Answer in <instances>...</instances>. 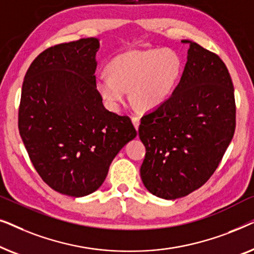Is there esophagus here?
<instances>
[{"instance_id":"obj_1","label":"esophagus","mask_w":254,"mask_h":254,"mask_svg":"<svg viewBox=\"0 0 254 254\" xmlns=\"http://www.w3.org/2000/svg\"><path fill=\"white\" fill-rule=\"evenodd\" d=\"M131 121H133V125L135 127V129H138V125H140V119H138V117H133L131 118Z\"/></svg>"}]
</instances>
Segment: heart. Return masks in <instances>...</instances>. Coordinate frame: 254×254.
I'll return each mask as SVG.
<instances>
[{
  "mask_svg": "<svg viewBox=\"0 0 254 254\" xmlns=\"http://www.w3.org/2000/svg\"><path fill=\"white\" fill-rule=\"evenodd\" d=\"M183 70L182 58L171 48L130 51L110 62V74H97L95 86L110 109L117 110L129 90L135 109L150 111L172 96Z\"/></svg>",
  "mask_w": 254,
  "mask_h": 254,
  "instance_id": "1",
  "label": "heart"
}]
</instances>
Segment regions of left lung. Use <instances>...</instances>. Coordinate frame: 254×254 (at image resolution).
I'll return each mask as SVG.
<instances>
[{
	"label": "left lung",
	"instance_id": "1",
	"mask_svg": "<svg viewBox=\"0 0 254 254\" xmlns=\"http://www.w3.org/2000/svg\"><path fill=\"white\" fill-rule=\"evenodd\" d=\"M175 92L141 118L145 147L141 178L154 195L175 200L207 183L220 165L236 128L234 84L213 52L190 40Z\"/></svg>",
	"mask_w": 254,
	"mask_h": 254
}]
</instances>
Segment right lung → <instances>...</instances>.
<instances>
[{
	"label": "right lung",
	"instance_id": "1",
	"mask_svg": "<svg viewBox=\"0 0 254 254\" xmlns=\"http://www.w3.org/2000/svg\"><path fill=\"white\" fill-rule=\"evenodd\" d=\"M97 38L54 45L24 77L20 137L41 179L59 193L98 190L120 149L136 136L127 116L110 112L97 92Z\"/></svg>",
	"mask_w": 254,
	"mask_h": 254
}]
</instances>
